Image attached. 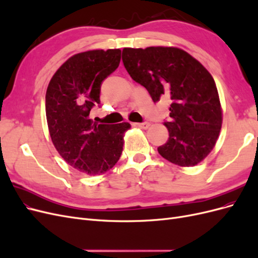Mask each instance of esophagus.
I'll use <instances>...</instances> for the list:
<instances>
[{
  "mask_svg": "<svg viewBox=\"0 0 258 258\" xmlns=\"http://www.w3.org/2000/svg\"><path fill=\"white\" fill-rule=\"evenodd\" d=\"M138 127H140V128H142V129H147L148 127L151 126V123L148 122V121H144V122H140V123H136Z\"/></svg>",
  "mask_w": 258,
  "mask_h": 258,
  "instance_id": "34e87169",
  "label": "esophagus"
}]
</instances>
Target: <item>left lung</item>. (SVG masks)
<instances>
[{"mask_svg":"<svg viewBox=\"0 0 258 258\" xmlns=\"http://www.w3.org/2000/svg\"><path fill=\"white\" fill-rule=\"evenodd\" d=\"M122 62L135 82L154 102L170 101V119L163 124L169 140L158 147L163 158L181 167L201 162L213 150L223 113L212 75L188 52L176 47L123 48Z\"/></svg>","mask_w":258,"mask_h":258,"instance_id":"8db88e82","label":"left lung"}]
</instances>
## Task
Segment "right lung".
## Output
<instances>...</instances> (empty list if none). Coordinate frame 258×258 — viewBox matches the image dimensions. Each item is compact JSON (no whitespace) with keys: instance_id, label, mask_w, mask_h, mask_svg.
<instances>
[{"instance_id":"obj_1","label":"right lung","mask_w":258,"mask_h":258,"mask_svg":"<svg viewBox=\"0 0 258 258\" xmlns=\"http://www.w3.org/2000/svg\"><path fill=\"white\" fill-rule=\"evenodd\" d=\"M120 49L76 53L53 74L46 91L51 141L70 166L89 175L112 169L120 158L129 122L103 124L90 118L100 104L101 84L118 68Z\"/></svg>"}]
</instances>
